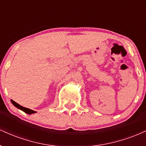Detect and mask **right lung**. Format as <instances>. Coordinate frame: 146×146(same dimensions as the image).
<instances>
[{
  "label": "right lung",
  "mask_w": 146,
  "mask_h": 146,
  "mask_svg": "<svg viewBox=\"0 0 146 146\" xmlns=\"http://www.w3.org/2000/svg\"><path fill=\"white\" fill-rule=\"evenodd\" d=\"M11 103L13 104V105H14L15 107H16V108H18V109L23 110V112H25V113H26L27 114H29V115H31V114H33V113H36V112L34 111V110H32L29 109V108H25V107L22 106H21L20 104H18V103H16V102L13 101V100H11Z\"/></svg>",
  "instance_id": "add662e5"
}]
</instances>
